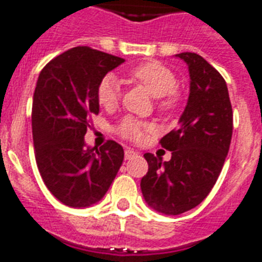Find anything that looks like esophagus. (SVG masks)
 Listing matches in <instances>:
<instances>
[{
    "instance_id": "esophagus-1",
    "label": "esophagus",
    "mask_w": 262,
    "mask_h": 262,
    "mask_svg": "<svg viewBox=\"0 0 262 262\" xmlns=\"http://www.w3.org/2000/svg\"><path fill=\"white\" fill-rule=\"evenodd\" d=\"M138 155V152H135L134 150H131V148H127L126 151H124V157H126V159H131V158L136 157Z\"/></svg>"
}]
</instances>
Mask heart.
Wrapping results in <instances>:
<instances>
[{
	"label": "heart",
	"mask_w": 262,
	"mask_h": 262,
	"mask_svg": "<svg viewBox=\"0 0 262 262\" xmlns=\"http://www.w3.org/2000/svg\"><path fill=\"white\" fill-rule=\"evenodd\" d=\"M128 77L157 97V108L161 112L170 114L178 108L181 103V94L177 88L178 80L168 67L157 61L143 62L134 67L128 72ZM96 99L100 107L105 110L116 107L120 99V88L118 80L112 75H105L97 83ZM151 129L152 126L150 123L138 120L133 116H126L116 127V133L124 139L139 143Z\"/></svg>",
	"instance_id": "1"
}]
</instances>
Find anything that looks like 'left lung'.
<instances>
[{"label":"left lung","mask_w":262,"mask_h":262,"mask_svg":"<svg viewBox=\"0 0 262 262\" xmlns=\"http://www.w3.org/2000/svg\"><path fill=\"white\" fill-rule=\"evenodd\" d=\"M189 66L190 95L179 126L161 139L171 151L162 162L144 154L148 171L140 181L144 200L154 210L178 215L200 205L215 185L233 134V110L226 81L202 56L177 55Z\"/></svg>","instance_id":"1"}]
</instances>
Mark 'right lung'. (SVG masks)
Returning a JSON list of instances; mask_svg holds the SVG:
<instances>
[{"instance_id":"1","label":"right lung","mask_w":262,"mask_h":262,"mask_svg":"<svg viewBox=\"0 0 262 262\" xmlns=\"http://www.w3.org/2000/svg\"><path fill=\"white\" fill-rule=\"evenodd\" d=\"M122 57L76 47L40 72L32 105L36 162L45 186L60 202L87 207L100 201L123 163V147L107 140L85 147L91 116L99 114L96 87Z\"/></svg>"}]
</instances>
